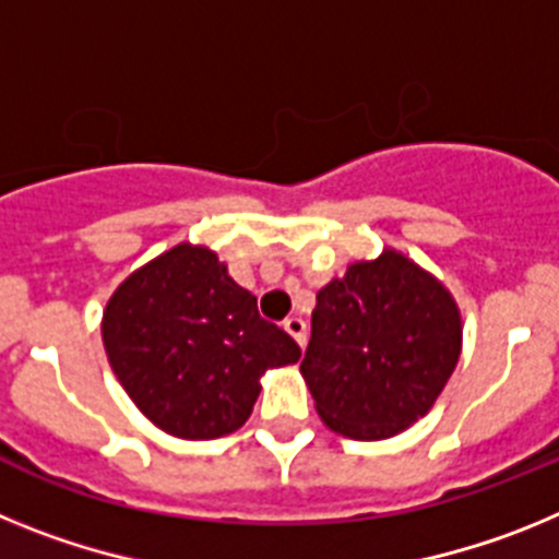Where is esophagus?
<instances>
[{"instance_id":"obj_1","label":"esophagus","mask_w":559,"mask_h":559,"mask_svg":"<svg viewBox=\"0 0 559 559\" xmlns=\"http://www.w3.org/2000/svg\"><path fill=\"white\" fill-rule=\"evenodd\" d=\"M285 333L290 335V338L299 344V347H305V341H308V324H305V319H299V316H290V319H285Z\"/></svg>"}]
</instances>
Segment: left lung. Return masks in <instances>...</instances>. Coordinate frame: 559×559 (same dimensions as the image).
I'll return each instance as SVG.
<instances>
[{"mask_svg":"<svg viewBox=\"0 0 559 559\" xmlns=\"http://www.w3.org/2000/svg\"><path fill=\"white\" fill-rule=\"evenodd\" d=\"M462 353L453 296L400 251L360 260L316 294L302 374L335 433L389 439L431 412Z\"/></svg>","mask_w":559,"mask_h":559,"instance_id":"1","label":"left lung"}]
</instances>
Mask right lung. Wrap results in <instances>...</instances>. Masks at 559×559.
Returning <instances> with one entry per match:
<instances>
[{"instance_id": "1", "label": "right lung", "mask_w": 559, "mask_h": 559, "mask_svg": "<svg viewBox=\"0 0 559 559\" xmlns=\"http://www.w3.org/2000/svg\"><path fill=\"white\" fill-rule=\"evenodd\" d=\"M103 344L114 374L153 426L218 439L249 419L265 369L302 349L257 313L218 254L179 243L133 271L108 299Z\"/></svg>"}]
</instances>
